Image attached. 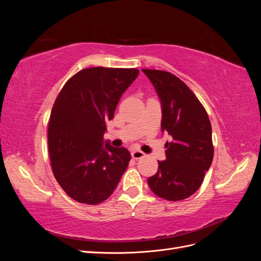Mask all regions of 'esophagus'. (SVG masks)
I'll return each instance as SVG.
<instances>
[{"label": "esophagus", "instance_id": "esophagus-1", "mask_svg": "<svg viewBox=\"0 0 261 261\" xmlns=\"http://www.w3.org/2000/svg\"><path fill=\"white\" fill-rule=\"evenodd\" d=\"M144 156H145V153L143 151H140V150H134V151H132L133 159L138 160V159H141V158H144Z\"/></svg>", "mask_w": 261, "mask_h": 261}]
</instances>
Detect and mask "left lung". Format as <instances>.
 I'll use <instances>...</instances> for the list:
<instances>
[{
    "label": "left lung",
    "instance_id": "1",
    "mask_svg": "<svg viewBox=\"0 0 261 261\" xmlns=\"http://www.w3.org/2000/svg\"><path fill=\"white\" fill-rule=\"evenodd\" d=\"M154 86L162 108V132L172 137L165 144L164 161L148 178L160 198L178 201L197 192L213 159L211 123L207 111L187 85L172 73L143 69Z\"/></svg>",
    "mask_w": 261,
    "mask_h": 261
}]
</instances>
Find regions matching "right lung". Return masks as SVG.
I'll return each instance as SVG.
<instances>
[{
  "instance_id": "right-lung-1",
  "label": "right lung",
  "mask_w": 261,
  "mask_h": 261,
  "mask_svg": "<svg viewBox=\"0 0 261 261\" xmlns=\"http://www.w3.org/2000/svg\"><path fill=\"white\" fill-rule=\"evenodd\" d=\"M137 68L89 67L63 86L48 126V147L55 179L74 200L97 204L112 195L127 169L124 147L103 145L123 92L136 80Z\"/></svg>"
}]
</instances>
